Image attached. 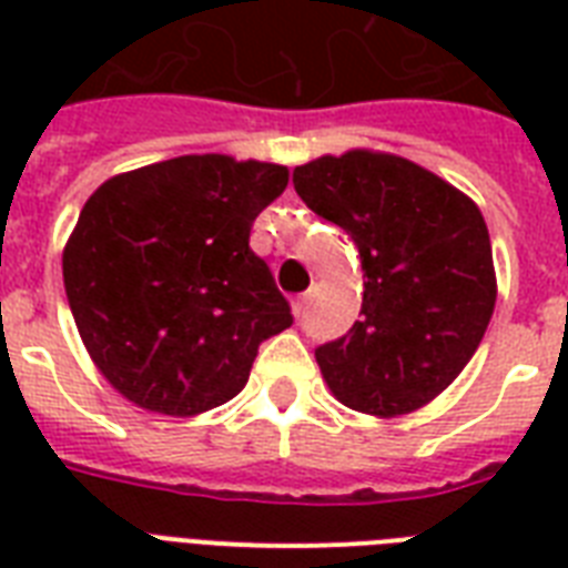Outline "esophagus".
I'll return each instance as SVG.
<instances>
[{
  "label": "esophagus",
  "mask_w": 568,
  "mask_h": 568,
  "mask_svg": "<svg viewBox=\"0 0 568 568\" xmlns=\"http://www.w3.org/2000/svg\"><path fill=\"white\" fill-rule=\"evenodd\" d=\"M310 294L312 292H303V294H297V297H294V301H292L294 318H301V315H303V310H306V303H310Z\"/></svg>",
  "instance_id": "esophagus-1"
}]
</instances>
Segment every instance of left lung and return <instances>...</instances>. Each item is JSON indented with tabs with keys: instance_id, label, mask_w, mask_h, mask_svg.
Instances as JSON below:
<instances>
[{
	"instance_id": "1",
	"label": "left lung",
	"mask_w": 568,
	"mask_h": 568,
	"mask_svg": "<svg viewBox=\"0 0 568 568\" xmlns=\"http://www.w3.org/2000/svg\"><path fill=\"white\" fill-rule=\"evenodd\" d=\"M294 191L363 258V318L315 347L321 374L351 409L413 413L454 383L493 318L484 214L436 173L372 150L294 168Z\"/></svg>"
}]
</instances>
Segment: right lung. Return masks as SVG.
Here are the masks:
<instances>
[{"mask_svg":"<svg viewBox=\"0 0 568 568\" xmlns=\"http://www.w3.org/2000/svg\"><path fill=\"white\" fill-rule=\"evenodd\" d=\"M288 168L180 155L102 182L64 247V288L88 354L132 404L196 415L244 388L292 306L250 250Z\"/></svg>","mask_w":568,"mask_h":568,"instance_id":"1","label":"right lung"}]
</instances>
